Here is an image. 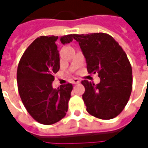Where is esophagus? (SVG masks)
<instances>
[{"instance_id": "obj_1", "label": "esophagus", "mask_w": 148, "mask_h": 148, "mask_svg": "<svg viewBox=\"0 0 148 148\" xmlns=\"http://www.w3.org/2000/svg\"><path fill=\"white\" fill-rule=\"evenodd\" d=\"M72 82H73V84H78L79 83V80L77 78H74Z\"/></svg>"}]
</instances>
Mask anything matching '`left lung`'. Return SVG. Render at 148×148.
<instances>
[{"label": "left lung", "instance_id": "8db88e82", "mask_svg": "<svg viewBox=\"0 0 148 148\" xmlns=\"http://www.w3.org/2000/svg\"><path fill=\"white\" fill-rule=\"evenodd\" d=\"M86 58L89 74H98L95 85L82 81V99L87 112L102 120H110L123 111L132 90V70L126 53L109 34L73 35Z\"/></svg>", "mask_w": 148, "mask_h": 148}]
</instances>
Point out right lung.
<instances>
[{
    "label": "right lung",
    "instance_id": "1",
    "mask_svg": "<svg viewBox=\"0 0 148 148\" xmlns=\"http://www.w3.org/2000/svg\"><path fill=\"white\" fill-rule=\"evenodd\" d=\"M58 36H42L31 43L22 55L17 67L19 94L27 112L42 124L50 125L64 117L73 90L67 83L57 89L52 87L54 74L60 68L56 41ZM73 35L62 36L66 44L72 42Z\"/></svg>",
    "mask_w": 148,
    "mask_h": 148
}]
</instances>
